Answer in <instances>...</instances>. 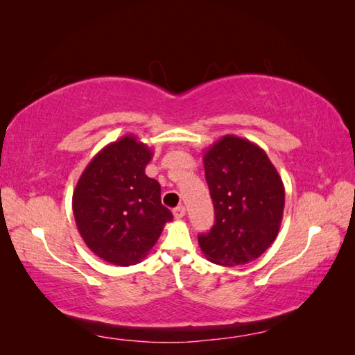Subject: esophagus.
I'll list each match as a JSON object with an SVG mask.
<instances>
[{
	"label": "esophagus",
	"mask_w": 355,
	"mask_h": 355,
	"mask_svg": "<svg viewBox=\"0 0 355 355\" xmlns=\"http://www.w3.org/2000/svg\"><path fill=\"white\" fill-rule=\"evenodd\" d=\"M172 214L177 218V220H180V218H183L186 215V209H184V206H178L172 210Z\"/></svg>",
	"instance_id": "1"
}]
</instances>
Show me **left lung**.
Here are the masks:
<instances>
[{
	"mask_svg": "<svg viewBox=\"0 0 355 355\" xmlns=\"http://www.w3.org/2000/svg\"><path fill=\"white\" fill-rule=\"evenodd\" d=\"M205 173L215 224L198 236L206 259L244 266L267 250L281 229L285 189L266 150L247 139L224 135L205 153Z\"/></svg>",
	"mask_w": 355,
	"mask_h": 355,
	"instance_id": "left-lung-1",
	"label": "left lung"
}]
</instances>
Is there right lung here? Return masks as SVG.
I'll use <instances>...</instances> for the list:
<instances>
[{
  "label": "right lung",
  "instance_id": "obj_1",
  "mask_svg": "<svg viewBox=\"0 0 355 355\" xmlns=\"http://www.w3.org/2000/svg\"><path fill=\"white\" fill-rule=\"evenodd\" d=\"M154 153L128 134L97 153L73 192V215L87 247L120 267L139 263L172 214L160 184L145 173Z\"/></svg>",
  "mask_w": 355,
  "mask_h": 355
}]
</instances>
